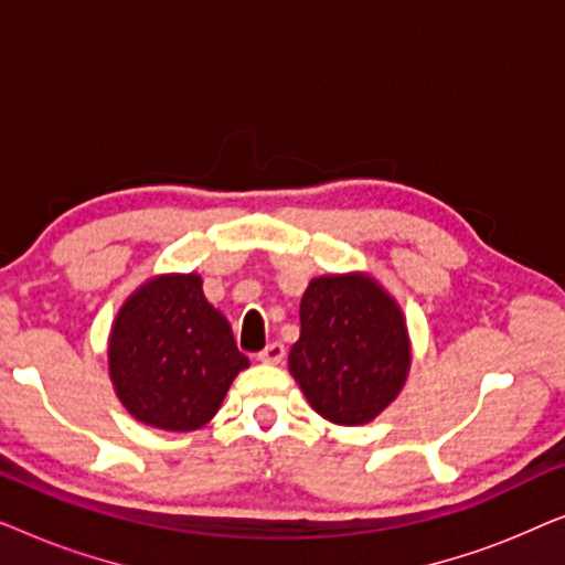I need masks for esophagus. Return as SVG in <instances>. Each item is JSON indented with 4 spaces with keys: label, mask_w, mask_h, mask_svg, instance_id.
I'll return each mask as SVG.
<instances>
[{
    "label": "esophagus",
    "mask_w": 565,
    "mask_h": 565,
    "mask_svg": "<svg viewBox=\"0 0 565 565\" xmlns=\"http://www.w3.org/2000/svg\"><path fill=\"white\" fill-rule=\"evenodd\" d=\"M257 360L265 362V365H280V362L285 360V347L280 342L267 344L265 350L257 354Z\"/></svg>",
    "instance_id": "1"
}]
</instances>
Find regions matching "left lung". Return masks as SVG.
Returning a JSON list of instances; mask_svg holds the SVG:
<instances>
[{
    "instance_id": "left-lung-1",
    "label": "left lung",
    "mask_w": 565,
    "mask_h": 565,
    "mask_svg": "<svg viewBox=\"0 0 565 565\" xmlns=\"http://www.w3.org/2000/svg\"><path fill=\"white\" fill-rule=\"evenodd\" d=\"M288 365L323 419L344 427L373 422L412 367L404 313L373 277H316L300 298V337Z\"/></svg>"
}]
</instances>
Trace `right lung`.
I'll return each instance as SVG.
<instances>
[{"mask_svg": "<svg viewBox=\"0 0 565 565\" xmlns=\"http://www.w3.org/2000/svg\"><path fill=\"white\" fill-rule=\"evenodd\" d=\"M107 360L128 414L167 431L205 427L234 377L249 367L195 273L143 282L118 311Z\"/></svg>", "mask_w": 565, "mask_h": 565, "instance_id": "right-lung-1", "label": "right lung"}]
</instances>
